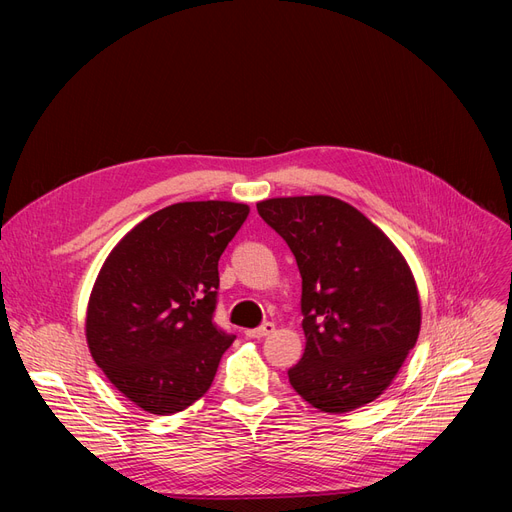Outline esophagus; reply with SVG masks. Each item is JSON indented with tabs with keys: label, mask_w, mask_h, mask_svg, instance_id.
Segmentation results:
<instances>
[{
	"label": "esophagus",
	"mask_w": 512,
	"mask_h": 512,
	"mask_svg": "<svg viewBox=\"0 0 512 512\" xmlns=\"http://www.w3.org/2000/svg\"><path fill=\"white\" fill-rule=\"evenodd\" d=\"M274 330H276V326L272 324V321H265L263 326H259V328H255V330H247L245 336H247V338H265V336H270Z\"/></svg>",
	"instance_id": "obj_1"
}]
</instances>
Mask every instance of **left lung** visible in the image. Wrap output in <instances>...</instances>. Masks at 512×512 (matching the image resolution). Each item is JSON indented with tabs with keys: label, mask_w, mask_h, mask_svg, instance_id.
I'll return each mask as SVG.
<instances>
[{
	"label": "left lung",
	"mask_w": 512,
	"mask_h": 512,
	"mask_svg": "<svg viewBox=\"0 0 512 512\" xmlns=\"http://www.w3.org/2000/svg\"><path fill=\"white\" fill-rule=\"evenodd\" d=\"M297 259L305 353L288 380L309 405L348 413L378 398L417 342L421 305L392 240L340 199L257 203Z\"/></svg>",
	"instance_id": "1"
}]
</instances>
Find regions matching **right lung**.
Returning <instances> with one entry per match:
<instances>
[{
  "label": "right lung",
  "instance_id": "obj_1",
  "mask_svg": "<svg viewBox=\"0 0 512 512\" xmlns=\"http://www.w3.org/2000/svg\"><path fill=\"white\" fill-rule=\"evenodd\" d=\"M249 207L191 201L134 226L105 259L87 309L89 351L128 400L153 415L191 407L234 334L213 321L218 261Z\"/></svg>",
  "mask_w": 512,
  "mask_h": 512
}]
</instances>
